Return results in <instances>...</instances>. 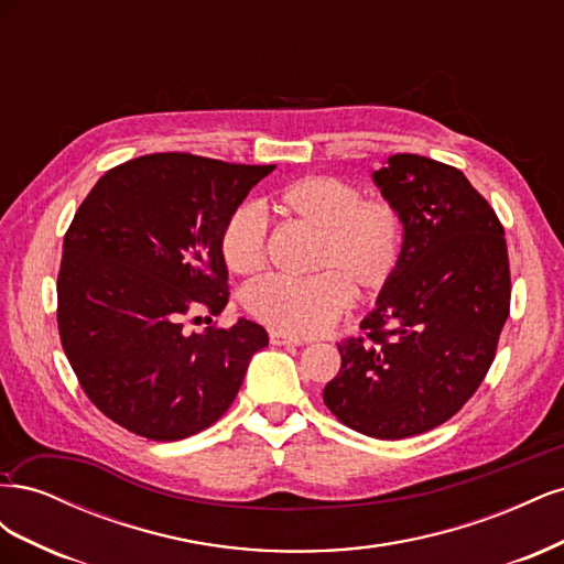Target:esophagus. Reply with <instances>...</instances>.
Instances as JSON below:
<instances>
[{"mask_svg":"<svg viewBox=\"0 0 564 564\" xmlns=\"http://www.w3.org/2000/svg\"><path fill=\"white\" fill-rule=\"evenodd\" d=\"M270 344H272V346H301V340L294 338V336L284 334V332H275V329H272V332H270Z\"/></svg>","mask_w":564,"mask_h":564,"instance_id":"obj_1","label":"esophagus"}]
</instances>
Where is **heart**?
Here are the masks:
<instances>
[{"instance_id": "obj_1", "label": "heart", "mask_w": 564, "mask_h": 564, "mask_svg": "<svg viewBox=\"0 0 564 564\" xmlns=\"http://www.w3.org/2000/svg\"><path fill=\"white\" fill-rule=\"evenodd\" d=\"M272 209L315 232L305 280L265 278L247 286L245 308L268 327L315 336L338 322L357 296L379 294L398 275L406 249V220L395 202L365 197L355 183L311 174L272 195ZM220 259L240 278L268 261L265 218L256 204L230 212L218 237Z\"/></svg>"}]
</instances>
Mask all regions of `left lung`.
Instances as JSON below:
<instances>
[{
	"label": "left lung",
	"mask_w": 564,
	"mask_h": 564,
	"mask_svg": "<svg viewBox=\"0 0 564 564\" xmlns=\"http://www.w3.org/2000/svg\"><path fill=\"white\" fill-rule=\"evenodd\" d=\"M406 220L398 275L338 344L324 404L348 429L402 440L437 429L485 381L510 313L503 226L456 166L400 155L373 172Z\"/></svg>",
	"instance_id": "obj_1"
}]
</instances>
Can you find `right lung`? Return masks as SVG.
<instances>
[{
  "label": "right lung",
  "instance_id": "obj_1",
  "mask_svg": "<svg viewBox=\"0 0 564 564\" xmlns=\"http://www.w3.org/2000/svg\"><path fill=\"white\" fill-rule=\"evenodd\" d=\"M272 169L155 152L110 169L79 204L63 240L58 334L82 390L129 433L174 442L209 429L268 346L249 319L183 327L226 308L220 228Z\"/></svg>",
  "mask_w": 564,
  "mask_h": 564
}]
</instances>
